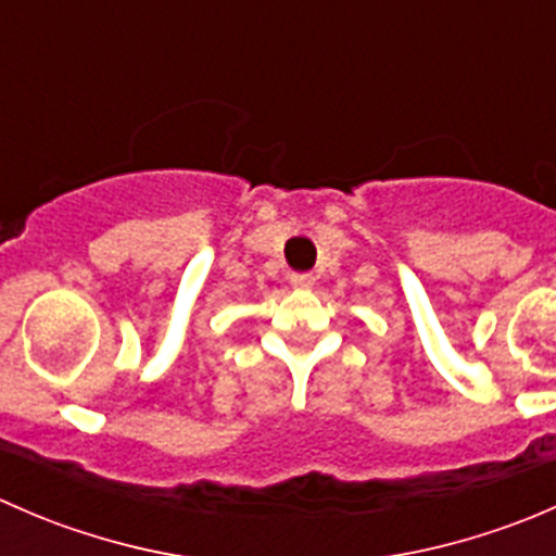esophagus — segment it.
<instances>
[{
    "label": "esophagus",
    "mask_w": 556,
    "mask_h": 556,
    "mask_svg": "<svg viewBox=\"0 0 556 556\" xmlns=\"http://www.w3.org/2000/svg\"><path fill=\"white\" fill-rule=\"evenodd\" d=\"M290 285H293L295 290H312L314 277L312 274H293V277H290Z\"/></svg>",
    "instance_id": "obj_1"
}]
</instances>
